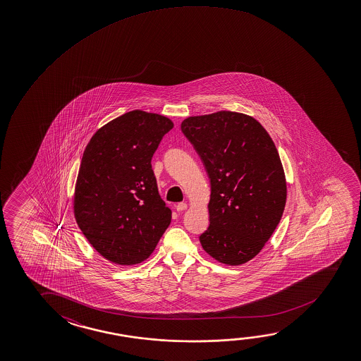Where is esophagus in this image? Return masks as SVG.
Segmentation results:
<instances>
[{
    "label": "esophagus",
    "instance_id": "34e87169",
    "mask_svg": "<svg viewBox=\"0 0 361 361\" xmlns=\"http://www.w3.org/2000/svg\"><path fill=\"white\" fill-rule=\"evenodd\" d=\"M186 209H188V204L186 202H178V205H176V210L178 212H183Z\"/></svg>",
    "mask_w": 361,
    "mask_h": 361
}]
</instances>
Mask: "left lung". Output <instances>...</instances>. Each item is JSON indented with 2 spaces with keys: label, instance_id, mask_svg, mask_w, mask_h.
Masks as SVG:
<instances>
[{
  "label": "left lung",
  "instance_id": "1",
  "mask_svg": "<svg viewBox=\"0 0 361 361\" xmlns=\"http://www.w3.org/2000/svg\"><path fill=\"white\" fill-rule=\"evenodd\" d=\"M181 130L212 183L202 249L223 264H244L272 237L286 207L287 183L276 145L257 119L231 111L183 119Z\"/></svg>",
  "mask_w": 361,
  "mask_h": 361
}]
</instances>
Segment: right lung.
I'll return each mask as SVG.
<instances>
[{
	"instance_id": "obj_1",
	"label": "right lung",
	"mask_w": 361,
	"mask_h": 361,
	"mask_svg": "<svg viewBox=\"0 0 361 361\" xmlns=\"http://www.w3.org/2000/svg\"><path fill=\"white\" fill-rule=\"evenodd\" d=\"M171 119L124 113L95 132L84 149L74 190V216L90 245L114 264L152 255L171 223L151 160Z\"/></svg>"
}]
</instances>
